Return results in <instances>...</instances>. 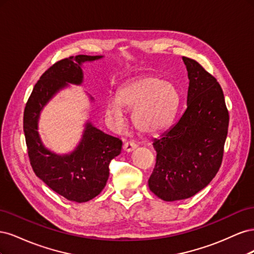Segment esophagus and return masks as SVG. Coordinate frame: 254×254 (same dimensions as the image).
I'll use <instances>...</instances> for the list:
<instances>
[{
	"label": "esophagus",
	"instance_id": "obj_1",
	"mask_svg": "<svg viewBox=\"0 0 254 254\" xmlns=\"http://www.w3.org/2000/svg\"><path fill=\"white\" fill-rule=\"evenodd\" d=\"M135 147H136V144L133 141H127V142L124 143V146H123V148H124V150L128 151V152L132 151Z\"/></svg>",
	"mask_w": 254,
	"mask_h": 254
}]
</instances>
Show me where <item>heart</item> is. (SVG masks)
Listing matches in <instances>:
<instances>
[{"label": "heart", "instance_id": "heart-1", "mask_svg": "<svg viewBox=\"0 0 254 254\" xmlns=\"http://www.w3.org/2000/svg\"><path fill=\"white\" fill-rule=\"evenodd\" d=\"M181 95L175 84L158 76L129 79L118 90L117 98L109 99L106 113L118 124L125 110L132 111L134 126L144 133H156L167 127L176 117Z\"/></svg>", "mask_w": 254, "mask_h": 254}]
</instances>
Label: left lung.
<instances>
[{
    "mask_svg": "<svg viewBox=\"0 0 254 254\" xmlns=\"http://www.w3.org/2000/svg\"><path fill=\"white\" fill-rule=\"evenodd\" d=\"M182 59L190 79L187 110L152 143L157 157L148 187L164 201L190 198L212 181L222 162L229 127L217 79L196 60Z\"/></svg>",
    "mask_w": 254,
    "mask_h": 254,
    "instance_id": "obj_1",
    "label": "left lung"
}]
</instances>
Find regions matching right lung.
<instances>
[{
    "instance_id": "right-lung-1",
    "label": "right lung",
    "mask_w": 254,
    "mask_h": 254,
    "mask_svg": "<svg viewBox=\"0 0 254 254\" xmlns=\"http://www.w3.org/2000/svg\"><path fill=\"white\" fill-rule=\"evenodd\" d=\"M101 57L70 56L50 66L35 84L23 117L33 171L54 191L75 202L89 201L101 193L109 178V164L121 153L123 143L88 123L78 147L70 156L61 157L44 148L37 124L40 110L59 89L65 87L66 82L81 83V64Z\"/></svg>"
}]
</instances>
